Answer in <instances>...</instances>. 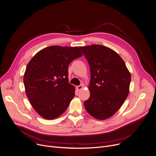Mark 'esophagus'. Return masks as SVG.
I'll return each instance as SVG.
<instances>
[{"instance_id":"obj_1","label":"esophagus","mask_w":156,"mask_h":156,"mask_svg":"<svg viewBox=\"0 0 156 156\" xmlns=\"http://www.w3.org/2000/svg\"><path fill=\"white\" fill-rule=\"evenodd\" d=\"M83 88V84H80V85L76 87V89H77L78 91L81 90Z\"/></svg>"}]
</instances>
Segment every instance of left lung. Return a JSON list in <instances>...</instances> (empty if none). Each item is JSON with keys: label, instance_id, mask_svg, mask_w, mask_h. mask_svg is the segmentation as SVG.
<instances>
[{"label": "left lung", "instance_id": "obj_1", "mask_svg": "<svg viewBox=\"0 0 156 156\" xmlns=\"http://www.w3.org/2000/svg\"><path fill=\"white\" fill-rule=\"evenodd\" d=\"M88 60L90 96L84 108L93 118L104 120L114 115L129 93L131 73L113 50L101 45L80 47Z\"/></svg>", "mask_w": 156, "mask_h": 156}]
</instances>
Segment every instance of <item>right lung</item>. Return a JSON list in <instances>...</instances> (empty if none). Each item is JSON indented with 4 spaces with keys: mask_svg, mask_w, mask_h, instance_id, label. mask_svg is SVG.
<instances>
[{
    "mask_svg": "<svg viewBox=\"0 0 156 156\" xmlns=\"http://www.w3.org/2000/svg\"><path fill=\"white\" fill-rule=\"evenodd\" d=\"M83 56L78 47L50 46L39 51L27 64L23 83L27 97L46 119L59 117L75 96L68 83V65Z\"/></svg>",
    "mask_w": 156,
    "mask_h": 156,
    "instance_id": "obj_1",
    "label": "right lung"
}]
</instances>
